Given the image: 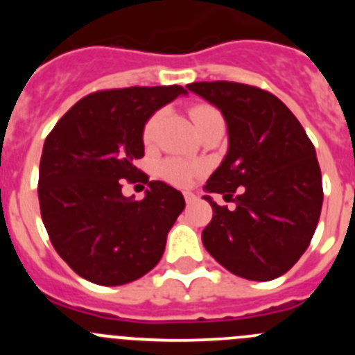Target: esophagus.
Returning <instances> with one entry per match:
<instances>
[{"instance_id":"1","label":"esophagus","mask_w":355,"mask_h":355,"mask_svg":"<svg viewBox=\"0 0 355 355\" xmlns=\"http://www.w3.org/2000/svg\"><path fill=\"white\" fill-rule=\"evenodd\" d=\"M184 200H187V205H192V202L197 200V196L192 192H184Z\"/></svg>"}]
</instances>
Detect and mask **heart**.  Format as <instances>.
<instances>
[{"label": "heart", "instance_id": "obj_1", "mask_svg": "<svg viewBox=\"0 0 355 355\" xmlns=\"http://www.w3.org/2000/svg\"><path fill=\"white\" fill-rule=\"evenodd\" d=\"M215 115H220V114H218V110H215L209 105H196L192 110H190V117H192L197 130H199V128L208 121V119L215 117ZM159 121H162V115L159 114L150 115V117L147 119L146 126H144V131H142L144 144H147V146L155 142L156 133H158V128H159ZM197 171H199V168H197V165H193V163H188V162H183V159H175V158L165 159V162L159 165V174H162L163 180H167L168 183L172 184H178V187H184V184L190 183L193 175L197 174Z\"/></svg>", "mask_w": 355, "mask_h": 355}]
</instances>
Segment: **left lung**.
Returning <instances> with one entry per match:
<instances>
[{
  "label": "left lung",
  "instance_id": "obj_1",
  "mask_svg": "<svg viewBox=\"0 0 355 355\" xmlns=\"http://www.w3.org/2000/svg\"><path fill=\"white\" fill-rule=\"evenodd\" d=\"M188 90L220 110L229 149L206 181L236 208H213L202 243L224 268L249 281L286 274L309 247L324 190L316 150L286 105L274 94L234 83L197 81Z\"/></svg>",
  "mask_w": 355,
  "mask_h": 355
}]
</instances>
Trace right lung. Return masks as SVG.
Wrapping results in <instances>:
<instances>
[{"mask_svg": "<svg viewBox=\"0 0 355 355\" xmlns=\"http://www.w3.org/2000/svg\"><path fill=\"white\" fill-rule=\"evenodd\" d=\"M181 94L180 85L99 90L72 106L44 142L42 222L60 258L90 283L121 286L162 259L183 193L149 181L135 162L144 156L147 119ZM124 180L147 182L146 197L122 196Z\"/></svg>", "mask_w": 355, "mask_h": 355, "instance_id": "1", "label": "right lung"}]
</instances>
